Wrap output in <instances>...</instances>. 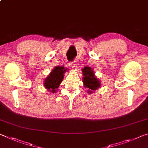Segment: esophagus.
<instances>
[{
  "instance_id": "esophagus-1",
  "label": "esophagus",
  "mask_w": 148,
  "mask_h": 148,
  "mask_svg": "<svg viewBox=\"0 0 148 148\" xmlns=\"http://www.w3.org/2000/svg\"><path fill=\"white\" fill-rule=\"evenodd\" d=\"M69 64H70V66L72 67V68H75V67H76V61L69 62Z\"/></svg>"
}]
</instances>
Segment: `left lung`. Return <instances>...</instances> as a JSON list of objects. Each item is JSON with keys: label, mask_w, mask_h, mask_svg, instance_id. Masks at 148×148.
<instances>
[{"label": "left lung", "mask_w": 148, "mask_h": 148, "mask_svg": "<svg viewBox=\"0 0 148 148\" xmlns=\"http://www.w3.org/2000/svg\"><path fill=\"white\" fill-rule=\"evenodd\" d=\"M82 71L83 74L82 82L84 87L88 89L87 91L88 93L92 94L95 90L101 88V81L95 76L93 69L89 66H85L82 69Z\"/></svg>", "instance_id": "obj_1"}]
</instances>
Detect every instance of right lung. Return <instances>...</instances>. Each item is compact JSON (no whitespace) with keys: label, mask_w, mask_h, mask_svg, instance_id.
<instances>
[{"label":"right lung","mask_w":148,"mask_h":148,"mask_svg":"<svg viewBox=\"0 0 148 148\" xmlns=\"http://www.w3.org/2000/svg\"><path fill=\"white\" fill-rule=\"evenodd\" d=\"M68 71L69 69H65L64 66H57L54 67L44 79V86L45 88L50 92L55 93L57 92V89L64 79V73Z\"/></svg>","instance_id":"right-lung-1"}]
</instances>
